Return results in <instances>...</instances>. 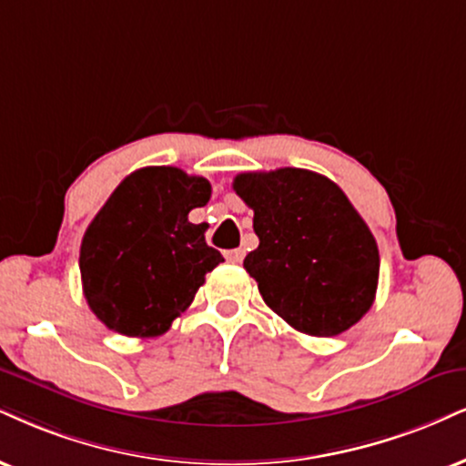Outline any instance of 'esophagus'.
<instances>
[{"label": "esophagus", "mask_w": 466, "mask_h": 466, "mask_svg": "<svg viewBox=\"0 0 466 466\" xmlns=\"http://www.w3.org/2000/svg\"><path fill=\"white\" fill-rule=\"evenodd\" d=\"M244 255H246V250L244 248H233V250H227L224 252V257H227L228 261H233V263H239L244 259Z\"/></svg>", "instance_id": "34e87169"}]
</instances>
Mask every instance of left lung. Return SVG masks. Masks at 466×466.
Wrapping results in <instances>:
<instances>
[{
    "instance_id": "left-lung-1",
    "label": "left lung",
    "mask_w": 466,
    "mask_h": 466,
    "mask_svg": "<svg viewBox=\"0 0 466 466\" xmlns=\"http://www.w3.org/2000/svg\"><path fill=\"white\" fill-rule=\"evenodd\" d=\"M233 189L255 211L259 246L244 259L263 300L311 337H335L376 298L378 244L341 187L304 168L242 172Z\"/></svg>"
}]
</instances>
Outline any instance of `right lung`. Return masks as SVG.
I'll list each match as a JSON object with an SVG mask.
<instances>
[{"label": "right lung", "mask_w": 466, "mask_h": 466, "mask_svg": "<svg viewBox=\"0 0 466 466\" xmlns=\"http://www.w3.org/2000/svg\"><path fill=\"white\" fill-rule=\"evenodd\" d=\"M209 181L175 166L131 172L86 228L79 248L84 296L107 329L159 337L192 304L222 255L187 214L207 205Z\"/></svg>", "instance_id": "right-lung-1"}]
</instances>
